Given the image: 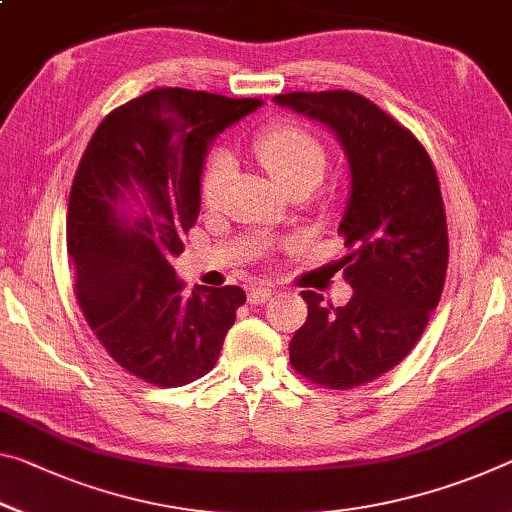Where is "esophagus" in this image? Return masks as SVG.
Wrapping results in <instances>:
<instances>
[{
  "instance_id": "esophagus-1",
  "label": "esophagus",
  "mask_w": 512,
  "mask_h": 512,
  "mask_svg": "<svg viewBox=\"0 0 512 512\" xmlns=\"http://www.w3.org/2000/svg\"><path fill=\"white\" fill-rule=\"evenodd\" d=\"M273 294H275V289H271V287H253V289L248 291V303L250 305H262Z\"/></svg>"
}]
</instances>
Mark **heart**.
Listing matches in <instances>:
<instances>
[{
  "instance_id": "b5f03b06",
  "label": "heart",
  "mask_w": 512,
  "mask_h": 512,
  "mask_svg": "<svg viewBox=\"0 0 512 512\" xmlns=\"http://www.w3.org/2000/svg\"><path fill=\"white\" fill-rule=\"evenodd\" d=\"M255 157L264 166L271 180L282 191L314 189L326 173V148L312 132L298 125H273L257 134L253 141ZM234 177V159L227 152H216L209 159L200 182V196L207 207H218Z\"/></svg>"
}]
</instances>
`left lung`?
<instances>
[{
  "mask_svg": "<svg viewBox=\"0 0 512 512\" xmlns=\"http://www.w3.org/2000/svg\"><path fill=\"white\" fill-rule=\"evenodd\" d=\"M275 104L337 136L351 186L339 232L348 255L346 305L303 291L307 321L289 344L294 369L330 389L358 387L394 369L440 303L449 237L433 161L412 132L351 91L285 93Z\"/></svg>",
  "mask_w": 512,
  "mask_h": 512,
  "instance_id": "left-lung-1",
  "label": "left lung"
}]
</instances>
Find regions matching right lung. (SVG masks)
Here are the masks:
<instances>
[{
    "mask_svg": "<svg viewBox=\"0 0 512 512\" xmlns=\"http://www.w3.org/2000/svg\"><path fill=\"white\" fill-rule=\"evenodd\" d=\"M262 100L157 88L111 111L72 180L68 253L88 326L125 371L182 387L214 369L241 287L184 294L170 259L200 214L209 145Z\"/></svg>",
    "mask_w": 512,
    "mask_h": 512,
    "instance_id": "add662e5",
    "label": "right lung"
}]
</instances>
